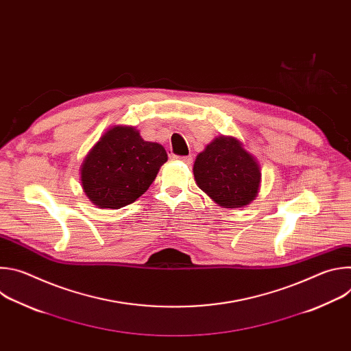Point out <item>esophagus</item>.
<instances>
[{"mask_svg": "<svg viewBox=\"0 0 351 351\" xmlns=\"http://www.w3.org/2000/svg\"><path fill=\"white\" fill-rule=\"evenodd\" d=\"M172 158L173 160H176V161H182V162H184V164H191L193 162V157L191 156H186V157H180V156H172Z\"/></svg>", "mask_w": 351, "mask_h": 351, "instance_id": "esophagus-1", "label": "esophagus"}]
</instances>
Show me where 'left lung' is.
<instances>
[{"mask_svg": "<svg viewBox=\"0 0 351 351\" xmlns=\"http://www.w3.org/2000/svg\"><path fill=\"white\" fill-rule=\"evenodd\" d=\"M197 186L223 208L245 207L257 197L261 169L241 141L219 136L194 161Z\"/></svg>", "mask_w": 351, "mask_h": 351, "instance_id": "left-lung-1", "label": "left lung"}]
</instances>
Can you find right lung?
<instances>
[{
  "label": "right lung",
  "mask_w": 351,
  "mask_h": 351,
  "mask_svg": "<svg viewBox=\"0 0 351 351\" xmlns=\"http://www.w3.org/2000/svg\"><path fill=\"white\" fill-rule=\"evenodd\" d=\"M167 161L161 144L143 140L132 126H114L86 156L82 187L98 208L118 210L144 194Z\"/></svg>",
  "instance_id": "1"
}]
</instances>
